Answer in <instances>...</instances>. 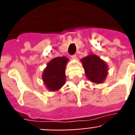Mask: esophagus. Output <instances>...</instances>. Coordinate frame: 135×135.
Wrapping results in <instances>:
<instances>
[{
    "label": "esophagus",
    "mask_w": 135,
    "mask_h": 135,
    "mask_svg": "<svg viewBox=\"0 0 135 135\" xmlns=\"http://www.w3.org/2000/svg\"><path fill=\"white\" fill-rule=\"evenodd\" d=\"M71 58H73V59H76V58H77V55H76V54L72 55V56H71Z\"/></svg>",
    "instance_id": "1"
}]
</instances>
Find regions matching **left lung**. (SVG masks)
Listing matches in <instances>:
<instances>
[{
	"label": "left lung",
	"mask_w": 135,
	"mask_h": 135,
	"mask_svg": "<svg viewBox=\"0 0 135 135\" xmlns=\"http://www.w3.org/2000/svg\"><path fill=\"white\" fill-rule=\"evenodd\" d=\"M86 77L94 83L103 82L108 74V66L99 56L91 54L81 60Z\"/></svg>",
	"instance_id": "obj_1"
}]
</instances>
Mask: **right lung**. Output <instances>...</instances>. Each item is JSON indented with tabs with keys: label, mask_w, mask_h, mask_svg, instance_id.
<instances>
[{
	"label": "right lung",
	"mask_w": 135,
	"mask_h": 135,
	"mask_svg": "<svg viewBox=\"0 0 135 135\" xmlns=\"http://www.w3.org/2000/svg\"><path fill=\"white\" fill-rule=\"evenodd\" d=\"M68 59L65 57L53 58L44 71L42 79L49 90L56 91L65 83V66Z\"/></svg>",
	"instance_id": "right-lung-1"
}]
</instances>
